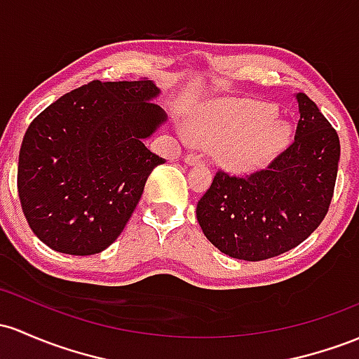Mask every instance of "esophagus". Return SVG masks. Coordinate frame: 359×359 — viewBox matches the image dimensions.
Wrapping results in <instances>:
<instances>
[{
    "instance_id": "obj_1",
    "label": "esophagus",
    "mask_w": 359,
    "mask_h": 359,
    "mask_svg": "<svg viewBox=\"0 0 359 359\" xmlns=\"http://www.w3.org/2000/svg\"><path fill=\"white\" fill-rule=\"evenodd\" d=\"M184 161H186L187 165H199L203 158H201L199 155H186L184 156Z\"/></svg>"
}]
</instances>
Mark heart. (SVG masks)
<instances>
[{"label": "heart", "mask_w": 359, "mask_h": 359, "mask_svg": "<svg viewBox=\"0 0 359 359\" xmlns=\"http://www.w3.org/2000/svg\"><path fill=\"white\" fill-rule=\"evenodd\" d=\"M276 109L252 100H223L206 105L192 117L191 131L204 144H218L216 155L224 167L237 172L257 170L286 148L290 128L274 121Z\"/></svg>", "instance_id": "obj_1"}]
</instances>
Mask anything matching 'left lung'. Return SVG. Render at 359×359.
Masks as SVG:
<instances>
[{
	"label": "left lung",
	"mask_w": 359,
	"mask_h": 359,
	"mask_svg": "<svg viewBox=\"0 0 359 359\" xmlns=\"http://www.w3.org/2000/svg\"><path fill=\"white\" fill-rule=\"evenodd\" d=\"M294 140L249 175L218 170L196 216L212 245L230 257L264 261L285 254L317 230L329 211L341 144L313 100L297 93Z\"/></svg>",
	"instance_id": "left-lung-1"
}]
</instances>
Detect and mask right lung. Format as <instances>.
I'll use <instances>...</instances> for the list:
<instances>
[{
	"label": "right lung",
	"instance_id": "add662e5",
	"mask_svg": "<svg viewBox=\"0 0 359 359\" xmlns=\"http://www.w3.org/2000/svg\"><path fill=\"white\" fill-rule=\"evenodd\" d=\"M151 80L92 81L30 122L18 156L23 215L41 242L93 255L116 242L163 158L144 147L167 121Z\"/></svg>",
	"mask_w": 359,
	"mask_h": 359
}]
</instances>
